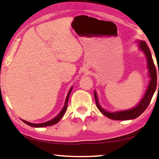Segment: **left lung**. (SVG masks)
I'll return each mask as SVG.
<instances>
[{"label":"left lung","instance_id":"8db88e82","mask_svg":"<svg viewBox=\"0 0 159 159\" xmlns=\"http://www.w3.org/2000/svg\"><path fill=\"white\" fill-rule=\"evenodd\" d=\"M140 48L142 51L144 52L145 56H146L148 60V67L149 69V75L151 77V82L148 88V90L145 93V94L142 99V101L140 102V103L136 106L135 108H132V109L127 111H119L116 113H109L103 109L100 106L98 101V98L96 93L94 91V97L96 103V106L98 108L102 114H103L108 118L113 120H129V119H135L138 117L140 115L143 114L145 111V110L148 108V106L151 103L152 97L155 93L156 86H157V73H156V69L155 64L153 63V60L152 58V56L150 51V49L148 46L147 43L145 41H140ZM159 75V70H158ZM158 90H159V84H158Z\"/></svg>","mask_w":159,"mask_h":159}]
</instances>
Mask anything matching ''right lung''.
I'll use <instances>...</instances> for the list:
<instances>
[{
  "label": "right lung",
  "instance_id": "add662e5",
  "mask_svg": "<svg viewBox=\"0 0 159 159\" xmlns=\"http://www.w3.org/2000/svg\"><path fill=\"white\" fill-rule=\"evenodd\" d=\"M71 90H72V88L70 89V90H69V92L68 93V95H67L66 97V101H65V104H64V108H63V109L60 112V114L58 115L57 116L55 117V118L51 119V120H50L48 121H46V122H44V123H41V124H32V123H30V122H28L27 121H25V120H22L23 122H25V124H27V125L30 126V127H48V126H51V125H56V124H57L58 121L61 120V119L62 118L63 116H64L65 112H66V108H67V104H68V101H69V95H70V93L71 92Z\"/></svg>",
  "mask_w": 159,
  "mask_h": 159
}]
</instances>
